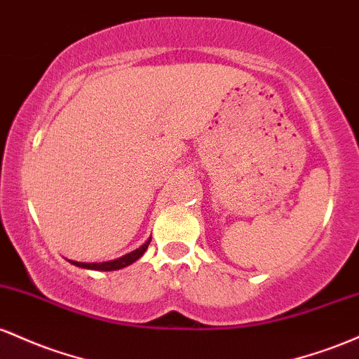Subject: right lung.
<instances>
[{
  "instance_id": "right-lung-1",
  "label": "right lung",
  "mask_w": 359,
  "mask_h": 359,
  "mask_svg": "<svg viewBox=\"0 0 359 359\" xmlns=\"http://www.w3.org/2000/svg\"><path fill=\"white\" fill-rule=\"evenodd\" d=\"M149 244H151V237H149L147 243L140 245L139 249H135V251L128 252V255L118 257V259H114V261H104V263H78V261H71V263L74 264V266L86 268V269H96V271H115V269L126 268V266H128V264H132L134 261L139 259V257L146 252Z\"/></svg>"
}]
</instances>
